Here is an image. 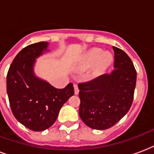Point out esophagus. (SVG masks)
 Wrapping results in <instances>:
<instances>
[{
    "mask_svg": "<svg viewBox=\"0 0 154 154\" xmlns=\"http://www.w3.org/2000/svg\"><path fill=\"white\" fill-rule=\"evenodd\" d=\"M74 89H75V95H78L79 90L78 85H77V84H74Z\"/></svg>",
    "mask_w": 154,
    "mask_h": 154,
    "instance_id": "esophagus-1",
    "label": "esophagus"
}]
</instances>
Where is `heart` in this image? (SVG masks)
<instances>
[{
  "label": "heart",
  "mask_w": 154,
  "mask_h": 154,
  "mask_svg": "<svg viewBox=\"0 0 154 154\" xmlns=\"http://www.w3.org/2000/svg\"><path fill=\"white\" fill-rule=\"evenodd\" d=\"M113 56L109 52H103L100 48L91 49L86 52L79 61V66L82 69H88L96 63L95 75L101 73L112 62Z\"/></svg>",
  "instance_id": "heart-1"
}]
</instances>
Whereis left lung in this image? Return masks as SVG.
<instances>
[{"mask_svg": "<svg viewBox=\"0 0 154 154\" xmlns=\"http://www.w3.org/2000/svg\"><path fill=\"white\" fill-rule=\"evenodd\" d=\"M114 70L79 83V116L88 127L103 130L125 116L133 103L137 71L128 54L113 46Z\"/></svg>", "mask_w": 154, "mask_h": 154, "instance_id": "8db88e82", "label": "left lung"}]
</instances>
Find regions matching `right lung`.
<instances>
[{"label": "right lung", "instance_id": "obj_1", "mask_svg": "<svg viewBox=\"0 0 154 154\" xmlns=\"http://www.w3.org/2000/svg\"><path fill=\"white\" fill-rule=\"evenodd\" d=\"M48 45L40 42L22 49L7 74V94L12 112L21 125L36 132L53 125L62 106L74 95L72 83L58 89L35 75L36 58L48 52Z\"/></svg>", "mask_w": 154, "mask_h": 154}]
</instances>
